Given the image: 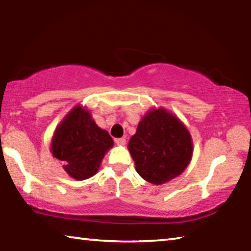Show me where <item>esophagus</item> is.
I'll use <instances>...</instances> for the list:
<instances>
[{"label":"esophagus","instance_id":"esophagus-1","mask_svg":"<svg viewBox=\"0 0 251 251\" xmlns=\"http://www.w3.org/2000/svg\"><path fill=\"white\" fill-rule=\"evenodd\" d=\"M115 142H116V144H117L118 146H124L125 144H126V139L123 138V137L122 138H117Z\"/></svg>","mask_w":251,"mask_h":251}]
</instances>
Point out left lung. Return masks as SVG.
Masks as SVG:
<instances>
[{
  "mask_svg": "<svg viewBox=\"0 0 251 251\" xmlns=\"http://www.w3.org/2000/svg\"><path fill=\"white\" fill-rule=\"evenodd\" d=\"M128 151L139 176L161 185L181 175L192 160L194 147L189 130L175 114L151 107L138 123Z\"/></svg>",
  "mask_w": 251,
  "mask_h": 251,
  "instance_id": "8db88e82",
  "label": "left lung"
}]
</instances>
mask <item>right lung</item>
<instances>
[{"mask_svg":"<svg viewBox=\"0 0 251 251\" xmlns=\"http://www.w3.org/2000/svg\"><path fill=\"white\" fill-rule=\"evenodd\" d=\"M113 146L107 130L97 126L90 110L78 104L57 125L50 152L62 161L69 176L84 180L99 172L105 154Z\"/></svg>","mask_w":251,"mask_h":251,"instance_id":"add662e5","label":"right lung"}]
</instances>
